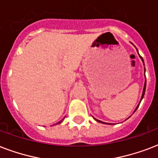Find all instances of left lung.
Returning a JSON list of instances; mask_svg holds the SVG:
<instances>
[{
    "mask_svg": "<svg viewBox=\"0 0 158 158\" xmlns=\"http://www.w3.org/2000/svg\"><path fill=\"white\" fill-rule=\"evenodd\" d=\"M141 57L142 60H143V57ZM145 90H146V81H145V85H144V88H143V96H142V99L143 98L144 93H145ZM142 99H141V101H142ZM138 107H139V106H138ZM136 110H137V109H136ZM95 119H96V121H98V122H100V123H103L102 121L99 120V119H96V118H95Z\"/></svg>",
    "mask_w": 158,
    "mask_h": 158,
    "instance_id": "obj_1",
    "label": "left lung"
}]
</instances>
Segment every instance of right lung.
Masks as SVG:
<instances>
[{
	"label": "right lung",
	"instance_id": "1",
	"mask_svg": "<svg viewBox=\"0 0 158 158\" xmlns=\"http://www.w3.org/2000/svg\"><path fill=\"white\" fill-rule=\"evenodd\" d=\"M61 123V121H60V122H58V123Z\"/></svg>",
	"mask_w": 158,
	"mask_h": 158
}]
</instances>
